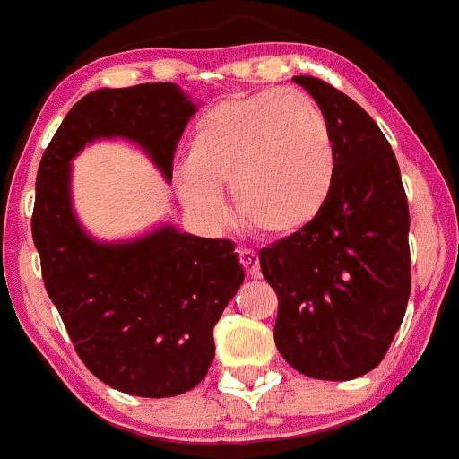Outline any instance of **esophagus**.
I'll list each match as a JSON object with an SVG mask.
<instances>
[{
  "mask_svg": "<svg viewBox=\"0 0 459 459\" xmlns=\"http://www.w3.org/2000/svg\"><path fill=\"white\" fill-rule=\"evenodd\" d=\"M238 261L240 265H243L245 274L252 276V279H258V276H261V263H258V256L252 249H238Z\"/></svg>",
  "mask_w": 459,
  "mask_h": 459,
  "instance_id": "esophagus-1",
  "label": "esophagus"
}]
</instances>
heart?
Masks as SVG:
<instances>
[{"label": "heart", "instance_id": "1", "mask_svg": "<svg viewBox=\"0 0 459 459\" xmlns=\"http://www.w3.org/2000/svg\"><path fill=\"white\" fill-rule=\"evenodd\" d=\"M334 143L319 104L301 91H261L221 100L196 120L178 194L192 214L225 216L231 189L245 228L297 234L324 210L334 183Z\"/></svg>", "mask_w": 459, "mask_h": 459}]
</instances>
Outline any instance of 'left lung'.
Listing matches in <instances>:
<instances>
[{
	"instance_id": "8db88e82",
	"label": "left lung",
	"mask_w": 459,
	"mask_h": 459,
	"mask_svg": "<svg viewBox=\"0 0 459 459\" xmlns=\"http://www.w3.org/2000/svg\"><path fill=\"white\" fill-rule=\"evenodd\" d=\"M325 116L334 183L307 228L258 252L279 297L274 342L306 377L346 382L382 364L411 294L406 192L377 122L328 82L297 75Z\"/></svg>"
}]
</instances>
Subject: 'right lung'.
<instances>
[{
  "instance_id": "add662e5",
  "label": "right lung",
  "mask_w": 459,
  "mask_h": 459,
  "mask_svg": "<svg viewBox=\"0 0 459 459\" xmlns=\"http://www.w3.org/2000/svg\"><path fill=\"white\" fill-rule=\"evenodd\" d=\"M196 107L171 82L98 89L66 113L35 180L30 230L44 288L75 352L111 388L174 397L205 379L214 325L243 283L228 238L160 228L134 243L100 245L71 212V158L95 138L138 143L167 178Z\"/></svg>"
}]
</instances>
